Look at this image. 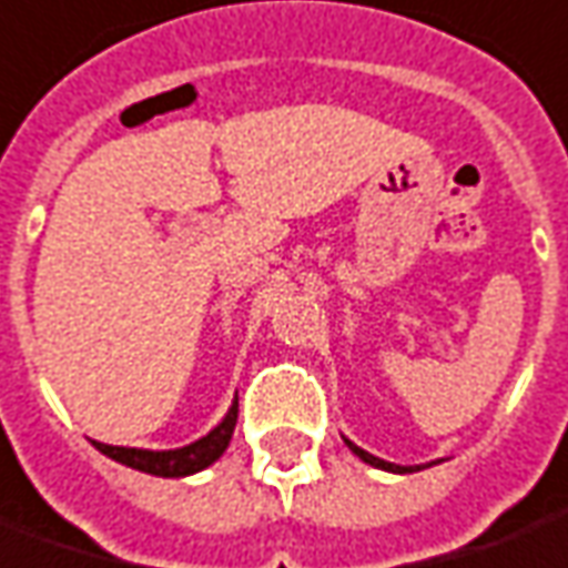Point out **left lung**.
<instances>
[{"mask_svg": "<svg viewBox=\"0 0 568 568\" xmlns=\"http://www.w3.org/2000/svg\"><path fill=\"white\" fill-rule=\"evenodd\" d=\"M345 444H348V449H352L357 458H364V462H367V465H373V468L394 470V474H409V470H419V465H416V468H404V465H392V462H382L379 456H369L367 449H361V446H355L352 440H345Z\"/></svg>", "mask_w": 568, "mask_h": 568, "instance_id": "8db88e82", "label": "left lung"}]
</instances>
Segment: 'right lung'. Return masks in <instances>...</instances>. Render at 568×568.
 Wrapping results in <instances>:
<instances>
[{
  "label": "right lung",
  "instance_id": "right-lung-1",
  "mask_svg": "<svg viewBox=\"0 0 568 568\" xmlns=\"http://www.w3.org/2000/svg\"><path fill=\"white\" fill-rule=\"evenodd\" d=\"M235 422H239V400L229 406L226 419L220 422L207 437H201L195 444L180 446V449H134V446H110V444H91L98 446L103 456L122 462L128 468L143 470V474H155V477H189L195 470L207 468L216 458L226 453L229 440H232V432H235Z\"/></svg>",
  "mask_w": 568,
  "mask_h": 568
}]
</instances>
